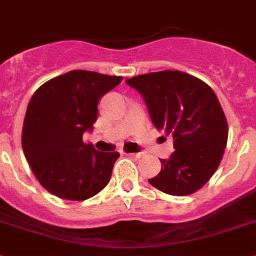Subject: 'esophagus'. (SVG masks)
<instances>
[{
  "mask_svg": "<svg viewBox=\"0 0 256 256\" xmlns=\"http://www.w3.org/2000/svg\"><path fill=\"white\" fill-rule=\"evenodd\" d=\"M128 156H130V158H140L142 156H143V154L142 152H132V154H126Z\"/></svg>",
  "mask_w": 256,
  "mask_h": 256,
  "instance_id": "obj_1",
  "label": "esophagus"
}]
</instances>
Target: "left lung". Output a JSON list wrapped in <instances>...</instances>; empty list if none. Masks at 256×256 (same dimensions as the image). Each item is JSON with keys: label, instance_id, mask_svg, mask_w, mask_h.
<instances>
[{"label": "left lung", "instance_id": "8db88e82", "mask_svg": "<svg viewBox=\"0 0 256 256\" xmlns=\"http://www.w3.org/2000/svg\"><path fill=\"white\" fill-rule=\"evenodd\" d=\"M140 94L152 124L173 136L176 151L160 158L148 182L169 195H190L214 176L228 140V122L212 88L182 72H150L126 79Z\"/></svg>", "mask_w": 256, "mask_h": 256}]
</instances>
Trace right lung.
<instances>
[{"label": "right lung", "mask_w": 256, "mask_h": 256, "mask_svg": "<svg viewBox=\"0 0 256 256\" xmlns=\"http://www.w3.org/2000/svg\"><path fill=\"white\" fill-rule=\"evenodd\" d=\"M121 82V76L72 70L34 94L23 124V152L50 194L86 200L108 184L120 154L96 151L83 134L94 128L98 102Z\"/></svg>", "instance_id": "1"}]
</instances>
